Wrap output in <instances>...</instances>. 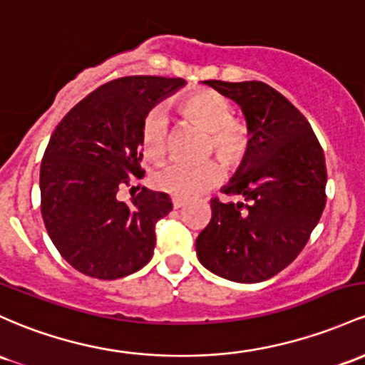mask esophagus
Wrapping results in <instances>:
<instances>
[{"instance_id":"obj_1","label":"esophagus","mask_w":365,"mask_h":365,"mask_svg":"<svg viewBox=\"0 0 365 365\" xmlns=\"http://www.w3.org/2000/svg\"><path fill=\"white\" fill-rule=\"evenodd\" d=\"M171 202H173V207H175V210H180V207H183V206H185V201H183V199H178V197H173V199H171Z\"/></svg>"}]
</instances>
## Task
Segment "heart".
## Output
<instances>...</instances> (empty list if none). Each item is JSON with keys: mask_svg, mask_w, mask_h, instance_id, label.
<instances>
[{"mask_svg": "<svg viewBox=\"0 0 365 365\" xmlns=\"http://www.w3.org/2000/svg\"><path fill=\"white\" fill-rule=\"evenodd\" d=\"M178 109L210 133V150H215L220 161L235 166L250 149L247 126L234 115V107L225 95L201 88L180 100ZM140 149L143 158L159 161L168 149V115L161 109L150 110L140 130ZM222 180V168L213 161L202 164L168 163L155 171L154 185L178 199H194L213 189Z\"/></svg>", "mask_w": 365, "mask_h": 365, "instance_id": "b5f03b06", "label": "heart"}]
</instances>
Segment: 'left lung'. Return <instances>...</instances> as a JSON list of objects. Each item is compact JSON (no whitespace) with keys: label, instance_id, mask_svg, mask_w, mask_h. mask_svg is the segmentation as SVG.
<instances>
[{"label":"left lung","instance_id":"obj_1","mask_svg":"<svg viewBox=\"0 0 365 365\" xmlns=\"http://www.w3.org/2000/svg\"><path fill=\"white\" fill-rule=\"evenodd\" d=\"M241 107L250 149L222 192L244 202L211 201V222L195 241L199 262L220 277L255 284L302 253L326 207V159L310 123L262 81H202ZM246 207V210L242 207Z\"/></svg>","mask_w":365,"mask_h":365}]
</instances>
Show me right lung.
Wrapping results in <instances>:
<instances>
[{
    "label": "right lung",
    "mask_w": 365,
    "mask_h": 365,
    "mask_svg": "<svg viewBox=\"0 0 365 365\" xmlns=\"http://www.w3.org/2000/svg\"><path fill=\"white\" fill-rule=\"evenodd\" d=\"M183 86L182 78L114 79L55 128L39 171L41 215L58 253L81 274L112 280L150 262L155 223L173 207L170 195L142 189L126 204L118 192L143 176L145 115Z\"/></svg>",
    "instance_id": "1"
}]
</instances>
